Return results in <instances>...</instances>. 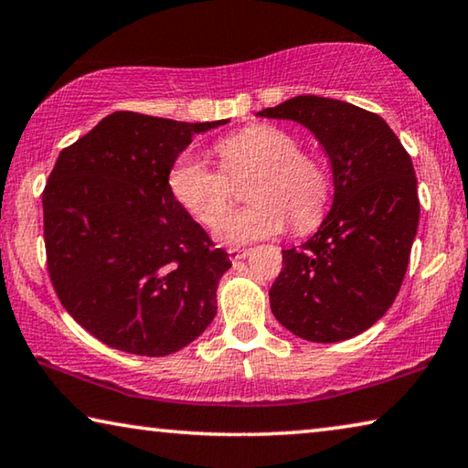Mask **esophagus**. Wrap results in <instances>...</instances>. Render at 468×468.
<instances>
[{
	"instance_id": "1",
	"label": "esophagus",
	"mask_w": 468,
	"mask_h": 468,
	"mask_svg": "<svg viewBox=\"0 0 468 468\" xmlns=\"http://www.w3.org/2000/svg\"><path fill=\"white\" fill-rule=\"evenodd\" d=\"M227 251H229V258H231L233 262L235 261H243V258L250 256V250H243V248H229Z\"/></svg>"
}]
</instances>
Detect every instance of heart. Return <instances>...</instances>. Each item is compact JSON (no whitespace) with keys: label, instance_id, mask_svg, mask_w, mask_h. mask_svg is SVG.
Wrapping results in <instances>:
<instances>
[{"label":"heart","instance_id":"obj_1","mask_svg":"<svg viewBox=\"0 0 468 468\" xmlns=\"http://www.w3.org/2000/svg\"><path fill=\"white\" fill-rule=\"evenodd\" d=\"M220 168L194 154H181L168 170V189L189 217L217 229L230 207L232 183L254 176L248 211L220 227L227 243H250L279 235L287 218L295 231L321 222L329 202V173L316 155L302 152L295 133L279 124H251L214 145Z\"/></svg>","mask_w":468,"mask_h":468}]
</instances>
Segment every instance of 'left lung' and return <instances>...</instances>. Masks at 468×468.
Here are the masks:
<instances>
[{
    "instance_id": "8db88e82",
    "label": "left lung",
    "mask_w": 468,
    "mask_h": 468,
    "mask_svg": "<svg viewBox=\"0 0 468 468\" xmlns=\"http://www.w3.org/2000/svg\"><path fill=\"white\" fill-rule=\"evenodd\" d=\"M258 116L313 131L335 185L321 229L283 250L272 314L302 339H350L373 327L402 287L420 212L410 155L379 114L347 101L298 95Z\"/></svg>"
}]
</instances>
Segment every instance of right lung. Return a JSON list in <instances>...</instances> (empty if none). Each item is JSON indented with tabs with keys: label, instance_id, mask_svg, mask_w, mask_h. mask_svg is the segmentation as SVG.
Instances as JSON below:
<instances>
[{
	"label": "right lung",
	"instance_id": "obj_1",
	"mask_svg": "<svg viewBox=\"0 0 468 468\" xmlns=\"http://www.w3.org/2000/svg\"><path fill=\"white\" fill-rule=\"evenodd\" d=\"M225 122L121 110L58 155L43 189L48 272L69 314L106 346L166 356L217 314L229 254L176 204L168 170L196 133Z\"/></svg>",
	"mask_w": 468,
	"mask_h": 468
}]
</instances>
